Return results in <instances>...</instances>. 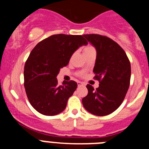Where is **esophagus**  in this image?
<instances>
[{
	"label": "esophagus",
	"mask_w": 149,
	"mask_h": 149,
	"mask_svg": "<svg viewBox=\"0 0 149 149\" xmlns=\"http://www.w3.org/2000/svg\"><path fill=\"white\" fill-rule=\"evenodd\" d=\"M77 86H85V84H83V83H81V82H77Z\"/></svg>",
	"instance_id": "obj_1"
}]
</instances>
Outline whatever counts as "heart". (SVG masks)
Here are the masks:
<instances>
[{"mask_svg":"<svg viewBox=\"0 0 149 149\" xmlns=\"http://www.w3.org/2000/svg\"><path fill=\"white\" fill-rule=\"evenodd\" d=\"M94 48H93V46L91 45H87L86 47H84V53L85 52H87V51H94Z\"/></svg>","mask_w":149,"mask_h":149,"instance_id":"heart-1","label":"heart"}]
</instances>
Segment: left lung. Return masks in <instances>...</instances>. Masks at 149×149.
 <instances>
[{
    "label": "left lung",
    "instance_id": "obj_1",
    "mask_svg": "<svg viewBox=\"0 0 149 149\" xmlns=\"http://www.w3.org/2000/svg\"><path fill=\"white\" fill-rule=\"evenodd\" d=\"M84 37L96 50L93 72L99 86L94 89L88 84V95L82 99L83 105L93 115H109L120 106L128 90L130 61L125 51L110 38L98 34H85Z\"/></svg>",
    "mask_w": 149,
    "mask_h": 149
}]
</instances>
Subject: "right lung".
Segmentation results:
<instances>
[{
	"mask_svg": "<svg viewBox=\"0 0 149 149\" xmlns=\"http://www.w3.org/2000/svg\"><path fill=\"white\" fill-rule=\"evenodd\" d=\"M87 44L84 36L56 34L41 41L30 52L24 70V88L30 104L39 113L55 116L65 110L77 84L64 81L58 85L56 76L72 54Z\"/></svg>",
	"mask_w": 149,
	"mask_h": 149,
	"instance_id": "add662e5",
	"label": "right lung"
}]
</instances>
